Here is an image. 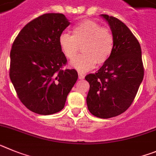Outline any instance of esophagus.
<instances>
[{
	"mask_svg": "<svg viewBox=\"0 0 156 156\" xmlns=\"http://www.w3.org/2000/svg\"><path fill=\"white\" fill-rule=\"evenodd\" d=\"M78 78H79V79H84V78H85V75H84V74L78 72Z\"/></svg>",
	"mask_w": 156,
	"mask_h": 156,
	"instance_id": "34e87169",
	"label": "esophagus"
}]
</instances>
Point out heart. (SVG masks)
I'll list each match as a JSON object with an SVG mask.
<instances>
[{"mask_svg":"<svg viewBox=\"0 0 156 156\" xmlns=\"http://www.w3.org/2000/svg\"><path fill=\"white\" fill-rule=\"evenodd\" d=\"M59 44L63 55L69 59H73L81 46L83 53L74 58L70 65L85 72L93 68L97 63L104 64L110 59L115 40L109 30L101 27L97 22L85 20L73 27V35L67 33L59 35Z\"/></svg>","mask_w":156,"mask_h":156,"instance_id":"heart-1","label":"heart"}]
</instances>
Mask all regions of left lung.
Instances as JSON below:
<instances>
[{
    "label": "left lung",
    "mask_w": 156,
    "mask_h": 156,
    "mask_svg": "<svg viewBox=\"0 0 156 156\" xmlns=\"http://www.w3.org/2000/svg\"><path fill=\"white\" fill-rule=\"evenodd\" d=\"M101 16L110 26L115 45L110 59L85 78L90 86L86 103L93 115L109 119L130 106L143 80L144 67L140 45L130 30L115 17Z\"/></svg>",
    "instance_id": "8db88e82"
}]
</instances>
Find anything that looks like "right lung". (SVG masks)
I'll return each mask as SVG.
<instances>
[{
    "instance_id": "add662e5",
    "label": "right lung",
    "mask_w": 156,
    "mask_h": 156,
    "mask_svg": "<svg viewBox=\"0 0 156 156\" xmlns=\"http://www.w3.org/2000/svg\"><path fill=\"white\" fill-rule=\"evenodd\" d=\"M70 25L60 13L34 19L21 30L10 52V78L21 102L31 112L52 115L64 108L78 79L59 44V35Z\"/></svg>"
}]
</instances>
